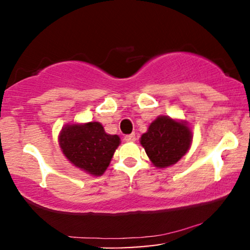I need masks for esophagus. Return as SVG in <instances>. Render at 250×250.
Masks as SVG:
<instances>
[{
    "label": "esophagus",
    "instance_id": "1",
    "mask_svg": "<svg viewBox=\"0 0 250 250\" xmlns=\"http://www.w3.org/2000/svg\"><path fill=\"white\" fill-rule=\"evenodd\" d=\"M135 140H136V136H135V134H129V135H125V141H127V142H134Z\"/></svg>",
    "mask_w": 250,
    "mask_h": 250
}]
</instances>
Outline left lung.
<instances>
[{"mask_svg": "<svg viewBox=\"0 0 250 250\" xmlns=\"http://www.w3.org/2000/svg\"><path fill=\"white\" fill-rule=\"evenodd\" d=\"M190 143L191 131L188 125L168 116L157 117L141 136V145L157 168L175 165L187 153Z\"/></svg>", "mask_w": 250, "mask_h": 250, "instance_id": "8db88e82", "label": "left lung"}]
</instances>
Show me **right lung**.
<instances>
[{"label": "right lung", "mask_w": 250, "mask_h": 250, "mask_svg": "<svg viewBox=\"0 0 250 250\" xmlns=\"http://www.w3.org/2000/svg\"><path fill=\"white\" fill-rule=\"evenodd\" d=\"M119 145L120 137L105 133L99 122L67 125L60 135L65 157L77 168L96 176L104 173Z\"/></svg>", "instance_id": "obj_1"}]
</instances>
